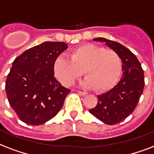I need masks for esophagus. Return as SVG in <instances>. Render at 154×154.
<instances>
[{
    "instance_id": "obj_1",
    "label": "esophagus",
    "mask_w": 154,
    "mask_h": 154,
    "mask_svg": "<svg viewBox=\"0 0 154 154\" xmlns=\"http://www.w3.org/2000/svg\"><path fill=\"white\" fill-rule=\"evenodd\" d=\"M77 92H78L79 94H80V95H82V96H86L87 95V92L86 91H77Z\"/></svg>"
}]
</instances>
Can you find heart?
I'll return each instance as SVG.
<instances>
[{"instance_id": "1", "label": "heart", "mask_w": 154, "mask_h": 154, "mask_svg": "<svg viewBox=\"0 0 154 154\" xmlns=\"http://www.w3.org/2000/svg\"><path fill=\"white\" fill-rule=\"evenodd\" d=\"M70 58L59 55L53 63L54 76L66 87L72 85L83 72L87 76L83 85L103 92L112 88L122 73L120 55L112 50L96 44L76 46L70 52Z\"/></svg>"}]
</instances>
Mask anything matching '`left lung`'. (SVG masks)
Returning <instances> with one entry per match:
<instances>
[{"label": "left lung", "mask_w": 154, "mask_h": 154, "mask_svg": "<svg viewBox=\"0 0 154 154\" xmlns=\"http://www.w3.org/2000/svg\"><path fill=\"white\" fill-rule=\"evenodd\" d=\"M105 42L120 55L122 71L120 82L108 92L97 96L98 103L89 110L104 124L113 125L128 117L136 108L145 86V76L140 62L125 46L103 38H94Z\"/></svg>", "instance_id": "left-lung-1"}]
</instances>
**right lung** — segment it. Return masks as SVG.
I'll list each match as a JSON object with an SVG mask.
<instances>
[{
	"label": "right lung",
	"mask_w": 154,
	"mask_h": 154,
	"mask_svg": "<svg viewBox=\"0 0 154 154\" xmlns=\"http://www.w3.org/2000/svg\"><path fill=\"white\" fill-rule=\"evenodd\" d=\"M67 48L63 42H45L17 57L7 76L9 103L21 121L42 125L60 111L71 91L54 78L53 63Z\"/></svg>",
	"instance_id": "1"
}]
</instances>
